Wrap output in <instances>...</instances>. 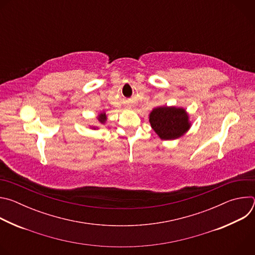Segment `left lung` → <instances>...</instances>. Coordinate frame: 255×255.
Instances as JSON below:
<instances>
[{
	"label": "left lung",
	"mask_w": 255,
	"mask_h": 255,
	"mask_svg": "<svg viewBox=\"0 0 255 255\" xmlns=\"http://www.w3.org/2000/svg\"><path fill=\"white\" fill-rule=\"evenodd\" d=\"M152 129L162 140H173L183 136L191 128L189 115L183 108L157 107L149 114Z\"/></svg>",
	"instance_id": "obj_1"
}]
</instances>
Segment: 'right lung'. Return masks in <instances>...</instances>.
<instances>
[{"label":"right lung","instance_id":"right-lung-1","mask_svg":"<svg viewBox=\"0 0 255 255\" xmlns=\"http://www.w3.org/2000/svg\"><path fill=\"white\" fill-rule=\"evenodd\" d=\"M98 120L100 121V123L104 124L106 121H107V116H106V113H101L99 116H98ZM94 129H96V127H93Z\"/></svg>","mask_w":255,"mask_h":255}]
</instances>
